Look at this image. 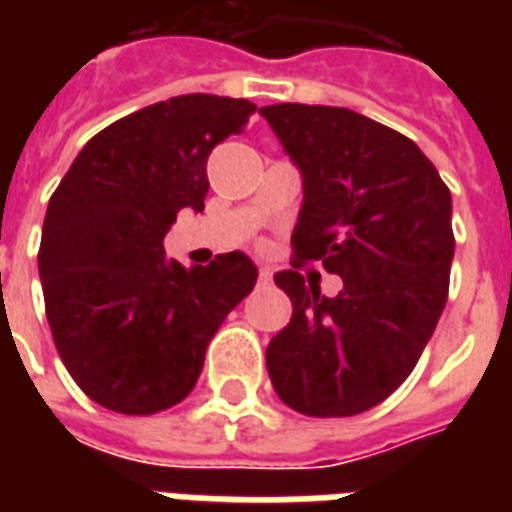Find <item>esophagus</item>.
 <instances>
[{"label":"esophagus","instance_id":"1","mask_svg":"<svg viewBox=\"0 0 512 512\" xmlns=\"http://www.w3.org/2000/svg\"><path fill=\"white\" fill-rule=\"evenodd\" d=\"M257 281H260L263 287H265V284H271V281H273L271 268H260V271H257Z\"/></svg>","mask_w":512,"mask_h":512}]
</instances>
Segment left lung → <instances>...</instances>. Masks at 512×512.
<instances>
[{
    "label": "left lung",
    "mask_w": 512,
    "mask_h": 512,
    "mask_svg": "<svg viewBox=\"0 0 512 512\" xmlns=\"http://www.w3.org/2000/svg\"><path fill=\"white\" fill-rule=\"evenodd\" d=\"M303 172L295 271L273 276L292 319L265 350L279 398L308 417H353L412 374L449 297L452 193L401 132L335 106L260 108ZM343 289L324 298L299 265Z\"/></svg>",
    "instance_id": "obj_1"
}]
</instances>
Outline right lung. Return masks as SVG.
<instances>
[{
	"label": "right lung",
	"mask_w": 512,
	"mask_h": 512,
	"mask_svg": "<svg viewBox=\"0 0 512 512\" xmlns=\"http://www.w3.org/2000/svg\"><path fill=\"white\" fill-rule=\"evenodd\" d=\"M244 98L180 95L100 130L47 204L39 276L60 361L119 414L180 404L199 380L225 316L252 292L241 252L185 268L164 255L177 212L204 209L207 159L244 132Z\"/></svg>",
	"instance_id": "add662e5"
}]
</instances>
